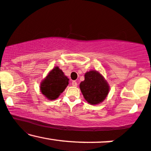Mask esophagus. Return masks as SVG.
I'll return each instance as SVG.
<instances>
[{"label":"esophagus","mask_w":151,"mask_h":151,"mask_svg":"<svg viewBox=\"0 0 151 151\" xmlns=\"http://www.w3.org/2000/svg\"><path fill=\"white\" fill-rule=\"evenodd\" d=\"M72 85L73 86H77V82L76 81H72Z\"/></svg>","instance_id":"obj_1"}]
</instances>
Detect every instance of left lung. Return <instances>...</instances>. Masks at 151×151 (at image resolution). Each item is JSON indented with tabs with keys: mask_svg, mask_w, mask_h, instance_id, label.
Wrapping results in <instances>:
<instances>
[{
	"mask_svg": "<svg viewBox=\"0 0 151 151\" xmlns=\"http://www.w3.org/2000/svg\"><path fill=\"white\" fill-rule=\"evenodd\" d=\"M81 91L86 101L97 104L105 99L109 87L101 74L96 71H90L84 75V81L79 84Z\"/></svg>",
	"mask_w": 151,
	"mask_h": 151,
	"instance_id": "obj_1",
	"label": "left lung"
}]
</instances>
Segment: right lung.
<instances>
[{"mask_svg":"<svg viewBox=\"0 0 151 151\" xmlns=\"http://www.w3.org/2000/svg\"><path fill=\"white\" fill-rule=\"evenodd\" d=\"M69 84V79L56 67L41 83L40 90L48 99L55 100L64 91Z\"/></svg>","mask_w":151,"mask_h":151,"instance_id":"obj_1","label":"right lung"}]
</instances>
